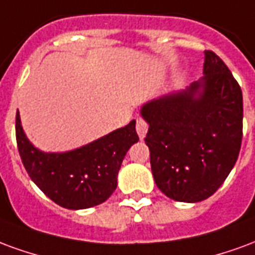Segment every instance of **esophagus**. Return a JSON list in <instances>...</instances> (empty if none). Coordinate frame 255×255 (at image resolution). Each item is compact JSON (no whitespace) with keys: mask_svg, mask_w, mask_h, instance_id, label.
Here are the masks:
<instances>
[{"mask_svg":"<svg viewBox=\"0 0 255 255\" xmlns=\"http://www.w3.org/2000/svg\"><path fill=\"white\" fill-rule=\"evenodd\" d=\"M135 129L137 133L140 135V138H144L148 131V122L144 118H137V124H135Z\"/></svg>","mask_w":255,"mask_h":255,"instance_id":"1","label":"esophagus"}]
</instances>
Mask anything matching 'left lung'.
<instances>
[{
    "label": "left lung",
    "instance_id": "1",
    "mask_svg": "<svg viewBox=\"0 0 255 255\" xmlns=\"http://www.w3.org/2000/svg\"><path fill=\"white\" fill-rule=\"evenodd\" d=\"M204 77L141 109L157 187L181 202H198L222 186L243 137V98L223 59L205 50ZM202 89L201 93L199 89Z\"/></svg>",
    "mask_w": 255,
    "mask_h": 255
}]
</instances>
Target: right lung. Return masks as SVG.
Masks as SVG:
<instances>
[{
    "mask_svg": "<svg viewBox=\"0 0 255 255\" xmlns=\"http://www.w3.org/2000/svg\"><path fill=\"white\" fill-rule=\"evenodd\" d=\"M16 141L29 178L50 200L68 209H85L105 202L117 189L122 160L138 134L131 121L79 149L44 153L27 140L17 111Z\"/></svg>",
    "mask_w": 255,
    "mask_h": 255,
    "instance_id": "1",
    "label": "right lung"
}]
</instances>
